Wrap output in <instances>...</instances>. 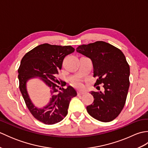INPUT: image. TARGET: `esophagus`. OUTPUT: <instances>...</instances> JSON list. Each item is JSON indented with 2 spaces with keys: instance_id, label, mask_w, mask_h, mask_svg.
<instances>
[{
  "instance_id": "esophagus-1",
  "label": "esophagus",
  "mask_w": 148,
  "mask_h": 148,
  "mask_svg": "<svg viewBox=\"0 0 148 148\" xmlns=\"http://www.w3.org/2000/svg\"><path fill=\"white\" fill-rule=\"evenodd\" d=\"M86 93V92H83V91H80V90H79L77 92V94L78 95H84V94H85Z\"/></svg>"
}]
</instances>
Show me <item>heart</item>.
Returning a JSON list of instances; mask_svg holds the SVG:
<instances>
[{
	"label": "heart",
	"instance_id": "b5f03b06",
	"mask_svg": "<svg viewBox=\"0 0 148 148\" xmlns=\"http://www.w3.org/2000/svg\"><path fill=\"white\" fill-rule=\"evenodd\" d=\"M76 85L77 86H79V87L81 86V83H79V82H77V83H76Z\"/></svg>",
	"mask_w": 148,
	"mask_h": 148
}]
</instances>
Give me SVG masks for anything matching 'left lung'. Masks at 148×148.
Masks as SVG:
<instances>
[{
    "instance_id": "8db88e82",
    "label": "left lung",
    "mask_w": 148,
    "mask_h": 148,
    "mask_svg": "<svg viewBox=\"0 0 148 148\" xmlns=\"http://www.w3.org/2000/svg\"><path fill=\"white\" fill-rule=\"evenodd\" d=\"M76 51L92 60L95 85L103 84L104 91H92L94 100L86 107L88 114L97 120L109 122L122 111L129 88L130 67L120 49L103 41L80 45Z\"/></svg>"
}]
</instances>
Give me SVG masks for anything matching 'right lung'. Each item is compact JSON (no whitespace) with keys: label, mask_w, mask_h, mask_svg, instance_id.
Wrapping results in <instances>:
<instances>
[{"label":"right lung","mask_w":148,"mask_h":148,"mask_svg":"<svg viewBox=\"0 0 148 148\" xmlns=\"http://www.w3.org/2000/svg\"><path fill=\"white\" fill-rule=\"evenodd\" d=\"M71 46L42 44L26 53L18 71L20 90L31 114L37 120L46 125L61 121L67 116L69 103L77 95L73 87L60 88L56 79L66 56L74 51ZM32 79H39L48 87L50 98L48 104L38 108L33 103L27 90V83Z\"/></svg>","instance_id":"add662e5"}]
</instances>
